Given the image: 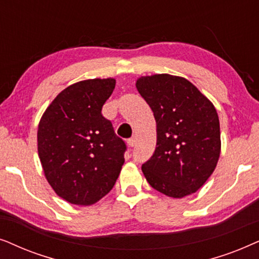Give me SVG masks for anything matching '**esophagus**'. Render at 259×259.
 <instances>
[{"label":"esophagus","instance_id":"obj_1","mask_svg":"<svg viewBox=\"0 0 259 259\" xmlns=\"http://www.w3.org/2000/svg\"><path fill=\"white\" fill-rule=\"evenodd\" d=\"M135 144H136V137H132V139L127 140V146H129L130 148L135 147Z\"/></svg>","mask_w":259,"mask_h":259}]
</instances>
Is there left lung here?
Returning <instances> with one entry per match:
<instances>
[{"label":"left lung","instance_id":"left-lung-1","mask_svg":"<svg viewBox=\"0 0 259 259\" xmlns=\"http://www.w3.org/2000/svg\"><path fill=\"white\" fill-rule=\"evenodd\" d=\"M136 88L156 120V149L142 164L147 181L171 198L195 193L219 160L222 142L214 105L191 81L177 75L141 77Z\"/></svg>","mask_w":259,"mask_h":259}]
</instances>
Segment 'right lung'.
<instances>
[{
    "mask_svg": "<svg viewBox=\"0 0 259 259\" xmlns=\"http://www.w3.org/2000/svg\"><path fill=\"white\" fill-rule=\"evenodd\" d=\"M116 80L88 79L55 97L37 127V151L48 184L60 198L79 206L97 202L111 191L126 146L102 108Z\"/></svg>",
    "mask_w": 259,
    "mask_h": 259,
    "instance_id": "obj_1",
    "label": "right lung"
}]
</instances>
